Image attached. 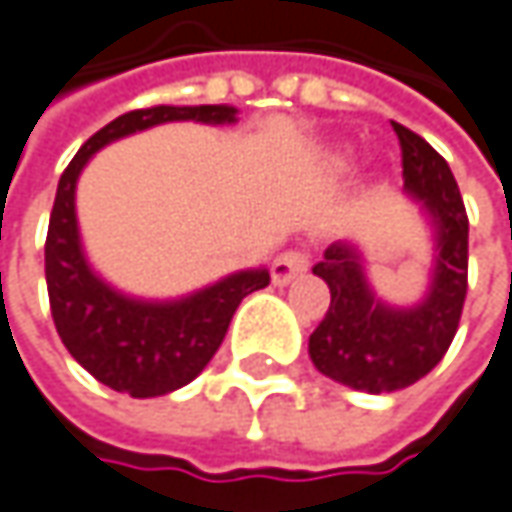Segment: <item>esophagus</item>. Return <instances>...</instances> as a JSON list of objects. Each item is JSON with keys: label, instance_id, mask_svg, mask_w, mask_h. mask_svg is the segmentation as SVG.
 Listing matches in <instances>:
<instances>
[{"label": "esophagus", "instance_id": "obj_1", "mask_svg": "<svg viewBox=\"0 0 512 512\" xmlns=\"http://www.w3.org/2000/svg\"><path fill=\"white\" fill-rule=\"evenodd\" d=\"M309 271V253L306 250H285L282 256H276L271 276L276 285H288L291 279L303 276Z\"/></svg>", "mask_w": 512, "mask_h": 512}]
</instances>
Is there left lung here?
<instances>
[{
	"label": "left lung",
	"mask_w": 512,
	"mask_h": 512,
	"mask_svg": "<svg viewBox=\"0 0 512 512\" xmlns=\"http://www.w3.org/2000/svg\"><path fill=\"white\" fill-rule=\"evenodd\" d=\"M402 148V177L408 195L431 215L437 256L431 288L420 306L393 309L382 303L349 241L326 247L323 262L311 271L329 285V311L311 332L314 367L364 393H393L420 382L452 347L466 300L469 274V218L449 163L420 133L396 125Z\"/></svg>",
	"instance_id": "1"
}]
</instances>
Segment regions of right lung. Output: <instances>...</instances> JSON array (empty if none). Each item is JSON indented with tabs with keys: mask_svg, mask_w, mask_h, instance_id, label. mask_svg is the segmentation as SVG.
I'll use <instances>...</instances> for the list:
<instances>
[{
	"mask_svg": "<svg viewBox=\"0 0 512 512\" xmlns=\"http://www.w3.org/2000/svg\"><path fill=\"white\" fill-rule=\"evenodd\" d=\"M163 122L224 125L236 122V110L227 104H160L113 119L92 133L60 174L46 236L49 306L63 347L98 382L133 399L163 396L192 382L221 347L238 303L271 282L265 268L238 271L183 300L148 303L119 294L92 274L75 218L78 177L98 148Z\"/></svg>",
	"mask_w": 512,
	"mask_h": 512,
	"instance_id": "1",
	"label": "right lung"
}]
</instances>
